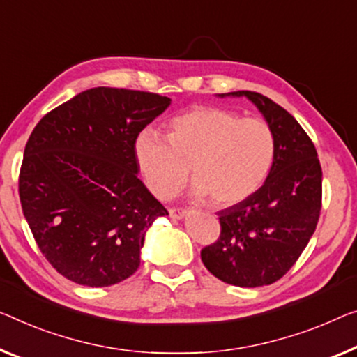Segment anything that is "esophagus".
Segmentation results:
<instances>
[{
	"instance_id": "esophagus-1",
	"label": "esophagus",
	"mask_w": 357,
	"mask_h": 357,
	"mask_svg": "<svg viewBox=\"0 0 357 357\" xmlns=\"http://www.w3.org/2000/svg\"><path fill=\"white\" fill-rule=\"evenodd\" d=\"M168 211H169V216H172L173 220H181V218H184L185 213H188L183 208H169Z\"/></svg>"
}]
</instances>
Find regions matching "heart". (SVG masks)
Instances as JSON below:
<instances>
[{
  "label": "heart",
  "mask_w": 357,
  "mask_h": 357,
  "mask_svg": "<svg viewBox=\"0 0 357 357\" xmlns=\"http://www.w3.org/2000/svg\"><path fill=\"white\" fill-rule=\"evenodd\" d=\"M275 155L273 128L263 119H243L237 112L199 105L168 123V141L142 131L135 158L142 181L158 199H169L188 178L194 194L226 208L252 197L264 184Z\"/></svg>",
  "instance_id": "obj_1"
}]
</instances>
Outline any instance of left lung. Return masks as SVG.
I'll list each match as a JSON object with an SVG mask.
<instances>
[{"label":"left lung","instance_id":"left-lung-1","mask_svg":"<svg viewBox=\"0 0 357 357\" xmlns=\"http://www.w3.org/2000/svg\"><path fill=\"white\" fill-rule=\"evenodd\" d=\"M227 96H245L257 105L274 131L275 155L257 192L218 213L220 238L202 248L200 257L226 284L269 285L289 273L316 231L322 169L311 137L285 109L255 91Z\"/></svg>","mask_w":357,"mask_h":357}]
</instances>
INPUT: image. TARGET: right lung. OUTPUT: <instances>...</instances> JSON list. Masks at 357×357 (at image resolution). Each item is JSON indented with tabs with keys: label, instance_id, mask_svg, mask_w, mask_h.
<instances>
[{
	"label": "right lung",
	"instance_id": "1",
	"mask_svg": "<svg viewBox=\"0 0 357 357\" xmlns=\"http://www.w3.org/2000/svg\"><path fill=\"white\" fill-rule=\"evenodd\" d=\"M172 99L91 88L31 131L19 197L35 242L63 278L109 287L136 273L146 231L165 206L137 178L135 141Z\"/></svg>",
	"mask_w": 357,
	"mask_h": 357
}]
</instances>
